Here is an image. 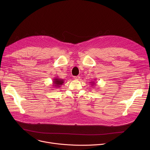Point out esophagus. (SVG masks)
<instances>
[{
    "label": "esophagus",
    "instance_id": "esophagus-1",
    "mask_svg": "<svg viewBox=\"0 0 150 150\" xmlns=\"http://www.w3.org/2000/svg\"><path fill=\"white\" fill-rule=\"evenodd\" d=\"M80 76H74V78L75 80H79L80 79Z\"/></svg>",
    "mask_w": 150,
    "mask_h": 150
}]
</instances>
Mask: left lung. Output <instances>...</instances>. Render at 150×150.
I'll list each match as a JSON object with an SVG mask.
<instances>
[{
    "label": "left lung",
    "mask_w": 150,
    "mask_h": 150,
    "mask_svg": "<svg viewBox=\"0 0 150 150\" xmlns=\"http://www.w3.org/2000/svg\"><path fill=\"white\" fill-rule=\"evenodd\" d=\"M90 83H91V86H92V87H94V86H95V85H96V83L94 82V81H91V82H90Z\"/></svg>",
    "instance_id": "left-lung-1"
}]
</instances>
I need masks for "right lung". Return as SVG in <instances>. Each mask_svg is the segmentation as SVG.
<instances>
[{
	"instance_id": "right-lung-1",
	"label": "right lung",
	"mask_w": 150,
	"mask_h": 150,
	"mask_svg": "<svg viewBox=\"0 0 150 150\" xmlns=\"http://www.w3.org/2000/svg\"><path fill=\"white\" fill-rule=\"evenodd\" d=\"M64 80L61 79V78H59L58 77H55L54 78V79L53 80V85L54 87V88H58V87H60L61 86V85L63 84L64 83Z\"/></svg>"
}]
</instances>
